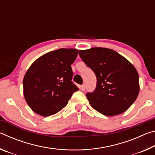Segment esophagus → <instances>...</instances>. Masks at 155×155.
Instances as JSON below:
<instances>
[{
  "label": "esophagus",
  "instance_id": "1",
  "mask_svg": "<svg viewBox=\"0 0 155 155\" xmlns=\"http://www.w3.org/2000/svg\"><path fill=\"white\" fill-rule=\"evenodd\" d=\"M80 89H81V90H82V91H84V90H85V85H84V84H83V85H81Z\"/></svg>",
  "mask_w": 155,
  "mask_h": 155
}]
</instances>
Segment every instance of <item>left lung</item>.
Returning a JSON list of instances; mask_svg holds the SVG:
<instances>
[{
    "mask_svg": "<svg viewBox=\"0 0 155 155\" xmlns=\"http://www.w3.org/2000/svg\"><path fill=\"white\" fill-rule=\"evenodd\" d=\"M78 53L96 77V89L86 94L91 106L106 116L127 111L140 92L139 74L133 64L109 48L95 47Z\"/></svg>",
    "mask_w": 155,
    "mask_h": 155,
    "instance_id": "8db88e82",
    "label": "left lung"
}]
</instances>
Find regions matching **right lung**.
<instances>
[{"mask_svg": "<svg viewBox=\"0 0 155 155\" xmlns=\"http://www.w3.org/2000/svg\"><path fill=\"white\" fill-rule=\"evenodd\" d=\"M78 51L60 48L35 60L25 75V101L34 112L42 116L57 114L67 105L78 88L72 82L74 63Z\"/></svg>", "mask_w": 155, "mask_h": 155, "instance_id": "1", "label": "right lung"}]
</instances>
